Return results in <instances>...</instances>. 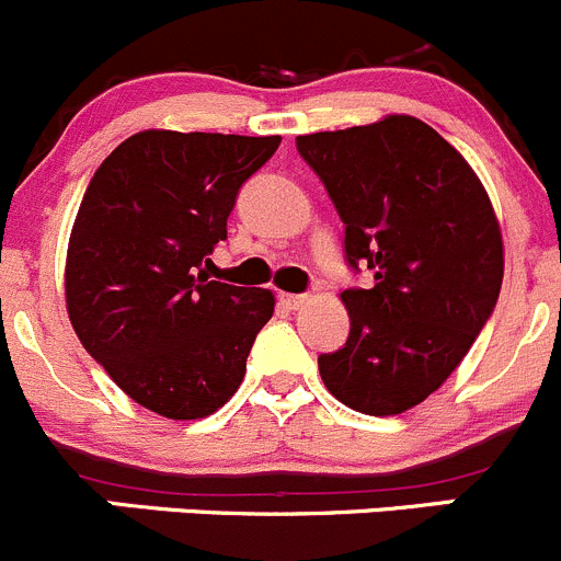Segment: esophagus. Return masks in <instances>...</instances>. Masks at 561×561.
Masks as SVG:
<instances>
[{
  "mask_svg": "<svg viewBox=\"0 0 561 561\" xmlns=\"http://www.w3.org/2000/svg\"><path fill=\"white\" fill-rule=\"evenodd\" d=\"M280 302L286 305L288 310H299L308 302V294H280Z\"/></svg>",
  "mask_w": 561,
  "mask_h": 561,
  "instance_id": "obj_1",
  "label": "esophagus"
}]
</instances>
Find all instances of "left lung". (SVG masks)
<instances>
[{"label":"left lung","instance_id":"left-lung-1","mask_svg":"<svg viewBox=\"0 0 561 561\" xmlns=\"http://www.w3.org/2000/svg\"><path fill=\"white\" fill-rule=\"evenodd\" d=\"M297 152L346 226V264L374 275L341 291L348 337L319 357L321 379L354 412H407L445 385L496 308L491 198L463 154L407 114L297 136Z\"/></svg>","mask_w":561,"mask_h":561}]
</instances>
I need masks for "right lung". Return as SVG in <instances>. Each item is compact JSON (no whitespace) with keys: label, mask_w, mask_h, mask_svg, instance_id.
I'll return each mask as SVG.
<instances>
[{"label":"right lung","mask_w":561,"mask_h":561,"mask_svg":"<svg viewBox=\"0 0 561 561\" xmlns=\"http://www.w3.org/2000/svg\"><path fill=\"white\" fill-rule=\"evenodd\" d=\"M280 136L144 130L94 171L68 245L65 299L87 352L169 420L218 412L245 376L267 288L209 280L204 264L248 176Z\"/></svg>","instance_id":"add662e5"}]
</instances>
